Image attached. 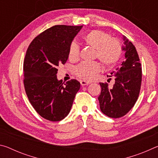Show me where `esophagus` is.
Segmentation results:
<instances>
[{"label": "esophagus", "mask_w": 158, "mask_h": 158, "mask_svg": "<svg viewBox=\"0 0 158 158\" xmlns=\"http://www.w3.org/2000/svg\"><path fill=\"white\" fill-rule=\"evenodd\" d=\"M80 83H81V85H88V84H90L89 82L85 81H84V80H82V81H80Z\"/></svg>", "instance_id": "obj_1"}]
</instances>
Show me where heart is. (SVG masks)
<instances>
[{
	"mask_svg": "<svg viewBox=\"0 0 158 158\" xmlns=\"http://www.w3.org/2000/svg\"><path fill=\"white\" fill-rule=\"evenodd\" d=\"M85 44L95 49V57L105 66H112L119 60L122 53L121 42L111 38L110 35L102 31L93 30L83 37ZM79 47L76 42H72L69 48L68 57L72 60L78 59ZM98 62H82L74 69L76 75L84 80H91L95 74L100 70Z\"/></svg>",
	"mask_w": 158,
	"mask_h": 158,
	"instance_id": "heart-1",
	"label": "heart"
}]
</instances>
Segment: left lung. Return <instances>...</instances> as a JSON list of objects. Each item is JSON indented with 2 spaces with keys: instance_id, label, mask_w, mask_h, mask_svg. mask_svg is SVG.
<instances>
[{
  "instance_id": "8db88e82",
  "label": "left lung",
  "mask_w": 158,
  "mask_h": 158,
  "mask_svg": "<svg viewBox=\"0 0 158 158\" xmlns=\"http://www.w3.org/2000/svg\"><path fill=\"white\" fill-rule=\"evenodd\" d=\"M125 59L116 71L111 73L115 84L109 88L106 83H100L101 93L98 97L102 112L114 118L125 116L137 102L141 84L139 58L133 44L123 35Z\"/></svg>"
}]
</instances>
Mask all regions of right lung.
<instances>
[{
  "mask_svg": "<svg viewBox=\"0 0 158 158\" xmlns=\"http://www.w3.org/2000/svg\"><path fill=\"white\" fill-rule=\"evenodd\" d=\"M83 26L57 25L42 32L26 51L23 84L37 113L50 121H59L70 111L80 83L58 80L57 67L68 59L69 48Z\"/></svg>",
  "mask_w": 158,
  "mask_h": 158,
  "instance_id": "obj_1",
  "label": "right lung"
}]
</instances>
